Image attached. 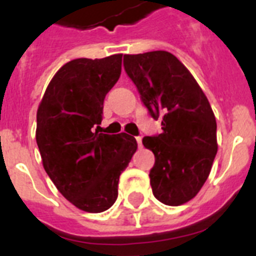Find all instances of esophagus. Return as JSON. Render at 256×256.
I'll return each instance as SVG.
<instances>
[{
  "label": "esophagus",
  "mask_w": 256,
  "mask_h": 256,
  "mask_svg": "<svg viewBox=\"0 0 256 256\" xmlns=\"http://www.w3.org/2000/svg\"><path fill=\"white\" fill-rule=\"evenodd\" d=\"M136 141H137V144H138V148H142V137H136Z\"/></svg>",
  "instance_id": "34e87169"
}]
</instances>
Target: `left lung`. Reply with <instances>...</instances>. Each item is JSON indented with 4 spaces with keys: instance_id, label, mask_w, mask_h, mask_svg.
I'll return each instance as SVG.
<instances>
[{
    "instance_id": "left-lung-1",
    "label": "left lung",
    "mask_w": 256,
    "mask_h": 256,
    "mask_svg": "<svg viewBox=\"0 0 256 256\" xmlns=\"http://www.w3.org/2000/svg\"><path fill=\"white\" fill-rule=\"evenodd\" d=\"M123 65L148 114L162 118V132L142 140L155 155L148 174L154 196L170 206L184 204L204 186L218 151L212 106L170 52L124 55Z\"/></svg>"
}]
</instances>
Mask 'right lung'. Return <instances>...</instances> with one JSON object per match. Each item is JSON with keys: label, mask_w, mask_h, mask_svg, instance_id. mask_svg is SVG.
<instances>
[{"label": "right lung", "mask_w": 256, "mask_h": 256, "mask_svg": "<svg viewBox=\"0 0 256 256\" xmlns=\"http://www.w3.org/2000/svg\"><path fill=\"white\" fill-rule=\"evenodd\" d=\"M122 54L76 58L51 79L37 112L44 168L60 194L88 212L112 208L118 183L137 150L134 137L94 132L105 96L120 76Z\"/></svg>", "instance_id": "obj_1"}]
</instances>
